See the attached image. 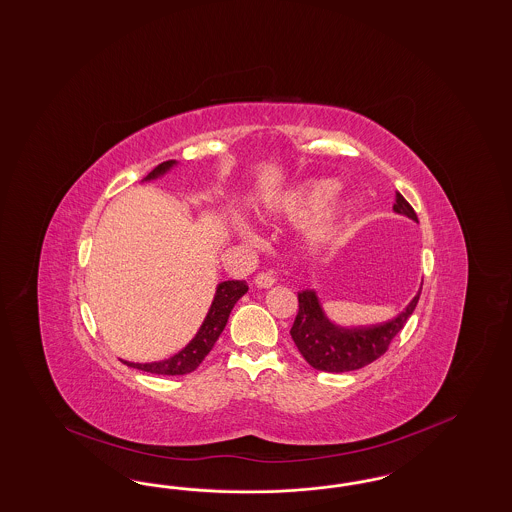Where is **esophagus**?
<instances>
[{"label": "esophagus", "instance_id": "obj_1", "mask_svg": "<svg viewBox=\"0 0 512 512\" xmlns=\"http://www.w3.org/2000/svg\"><path fill=\"white\" fill-rule=\"evenodd\" d=\"M274 283H276V278H274L270 272H261V274L255 276V285H257V287L268 289V287H272Z\"/></svg>", "mask_w": 512, "mask_h": 512}]
</instances>
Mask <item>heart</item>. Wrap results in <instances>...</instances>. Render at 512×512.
Here are the masks:
<instances>
[{
  "instance_id": "1",
  "label": "heart",
  "mask_w": 512,
  "mask_h": 512,
  "mask_svg": "<svg viewBox=\"0 0 512 512\" xmlns=\"http://www.w3.org/2000/svg\"><path fill=\"white\" fill-rule=\"evenodd\" d=\"M340 183L333 177H314L276 194L266 204L265 217L299 223L312 219L304 230V246L319 251L329 246L352 219L357 202L352 196H335Z\"/></svg>"
}]
</instances>
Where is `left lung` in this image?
Wrapping results in <instances>:
<instances>
[{
	"mask_svg": "<svg viewBox=\"0 0 512 512\" xmlns=\"http://www.w3.org/2000/svg\"><path fill=\"white\" fill-rule=\"evenodd\" d=\"M393 212L418 223L416 212L403 194L397 193ZM420 295L422 287L406 304L405 310L386 323L371 327H340L327 318L318 293L314 289H304L299 293V314L291 327V338L314 369L323 372L357 371L386 353L391 340L412 316Z\"/></svg>",
	"mask_w": 512,
	"mask_h": 512,
	"instance_id": "1",
	"label": "left lung"
}]
</instances>
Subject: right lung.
Listing matches in <instances>:
<instances>
[{
  "label": "right lung",
  "mask_w": 512,
  "mask_h": 512,
  "mask_svg": "<svg viewBox=\"0 0 512 512\" xmlns=\"http://www.w3.org/2000/svg\"><path fill=\"white\" fill-rule=\"evenodd\" d=\"M176 160H166L159 164L149 176L143 177V181H153L159 177L168 174L174 166ZM247 293V283L240 280H227L221 282L215 287V295H213L212 306L206 314V318L202 321L200 329L196 331L193 340L176 355L155 361V363H130L123 361L124 365L138 369V371L151 372V374H162V376H179V374H189L193 372L208 353L212 352L213 344L217 342V338L223 333L227 321H229L230 312L234 308V304L242 299Z\"/></svg>",
  "instance_id": "1"
}]
</instances>
